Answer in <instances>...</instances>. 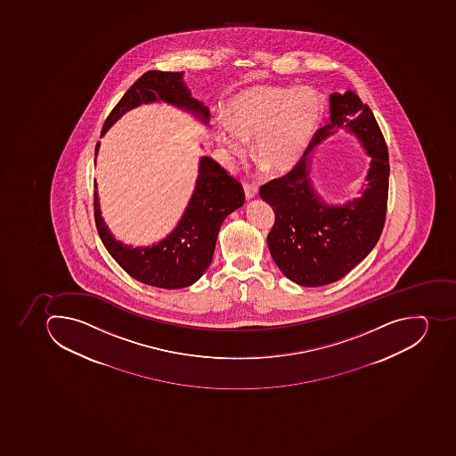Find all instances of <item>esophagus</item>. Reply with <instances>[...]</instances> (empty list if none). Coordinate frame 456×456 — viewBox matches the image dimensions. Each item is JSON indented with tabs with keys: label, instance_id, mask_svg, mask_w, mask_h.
<instances>
[{
	"label": "esophagus",
	"instance_id": "34e87169",
	"mask_svg": "<svg viewBox=\"0 0 456 456\" xmlns=\"http://www.w3.org/2000/svg\"><path fill=\"white\" fill-rule=\"evenodd\" d=\"M243 189H245L246 199H253L257 194V185L252 183H245Z\"/></svg>",
	"mask_w": 456,
	"mask_h": 456
}]
</instances>
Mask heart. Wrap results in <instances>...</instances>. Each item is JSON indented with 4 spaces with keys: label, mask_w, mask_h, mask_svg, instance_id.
<instances>
[{
    "label": "heart",
    "mask_w": 456,
    "mask_h": 456,
    "mask_svg": "<svg viewBox=\"0 0 456 456\" xmlns=\"http://www.w3.org/2000/svg\"><path fill=\"white\" fill-rule=\"evenodd\" d=\"M321 118L322 102L309 87H248L230 101L229 121L216 124V138L230 157L245 154L255 138L256 159L285 173L302 159Z\"/></svg>",
    "instance_id": "1"
}]
</instances>
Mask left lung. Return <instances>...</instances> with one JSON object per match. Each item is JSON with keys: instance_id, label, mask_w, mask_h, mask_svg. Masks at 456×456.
<instances>
[{"instance_id": "1", "label": "left lung", "mask_w": 456, "mask_h": 456, "mask_svg": "<svg viewBox=\"0 0 456 456\" xmlns=\"http://www.w3.org/2000/svg\"><path fill=\"white\" fill-rule=\"evenodd\" d=\"M330 112L331 121L314 134L294 168L259 190L275 211L267 234L272 257L286 278L302 286L328 285L344 278L373 250L387 213L388 151L373 112L351 91L332 94ZM338 126L354 131L372 155L370 184L362 198L344 207H327L307 178V154Z\"/></svg>"}]
</instances>
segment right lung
I'll use <instances>...</instances> for the list:
<instances>
[{"mask_svg":"<svg viewBox=\"0 0 456 456\" xmlns=\"http://www.w3.org/2000/svg\"><path fill=\"white\" fill-rule=\"evenodd\" d=\"M164 101L196 113L208 124V108L191 98L183 82V72L148 70L136 80L113 108L103 124L102 135L126 110L141 103ZM99 142L96 143L98 152ZM96 189V183L94 184ZM245 203V191L236 178L229 175L210 157L200 161L199 178L189 208L173 233L159 245L131 248L115 240L103 223L98 194H94V215L99 236L110 256L129 276L164 289H178L201 278L213 259L218 230L223 220Z\"/></svg>","mask_w":456,"mask_h":456,"instance_id":"right-lung-1","label":"right lung"}]
</instances>
